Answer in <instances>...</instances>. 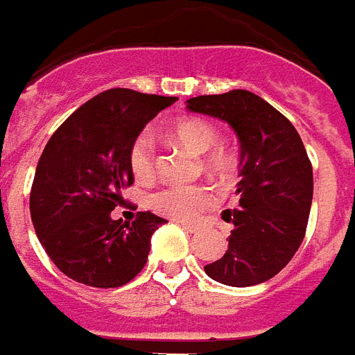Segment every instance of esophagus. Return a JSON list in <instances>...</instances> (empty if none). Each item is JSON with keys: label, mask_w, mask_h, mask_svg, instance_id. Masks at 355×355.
Returning <instances> with one entry per match:
<instances>
[{"label": "esophagus", "mask_w": 355, "mask_h": 355, "mask_svg": "<svg viewBox=\"0 0 355 355\" xmlns=\"http://www.w3.org/2000/svg\"><path fill=\"white\" fill-rule=\"evenodd\" d=\"M183 225V229H185V231H189V232H200V231H204V227L202 225H195V223H181Z\"/></svg>", "instance_id": "esophagus-1"}]
</instances>
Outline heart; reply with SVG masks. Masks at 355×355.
<instances>
[{"label":"heart","mask_w":355,"mask_h":355,"mask_svg":"<svg viewBox=\"0 0 355 355\" xmlns=\"http://www.w3.org/2000/svg\"><path fill=\"white\" fill-rule=\"evenodd\" d=\"M170 138L180 141L191 151L202 153V166L206 172L219 178H231L236 170V151L227 144L217 141L214 124L202 117H183L168 126ZM155 139L149 132L138 134L128 149V164L132 174L146 181L155 174ZM217 191L206 183L193 185H164L155 191L149 198V206L159 216L175 221L195 219L202 211L216 206Z\"/></svg>","instance_id":"heart-1"}]
</instances>
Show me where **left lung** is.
Returning a JSON list of instances; mask_svg holds the SVG:
<instances>
[{
    "mask_svg": "<svg viewBox=\"0 0 355 355\" xmlns=\"http://www.w3.org/2000/svg\"><path fill=\"white\" fill-rule=\"evenodd\" d=\"M187 110L219 117L236 132L240 206L225 209L234 225L229 250L204 266L209 278L232 287L270 280L299 250L312 206V164L289 119L250 90L196 96Z\"/></svg>",
    "mask_w": 355,
    "mask_h": 355,
    "instance_id": "obj_1",
    "label": "left lung"
}]
</instances>
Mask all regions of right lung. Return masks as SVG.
<instances>
[{
    "instance_id": "1",
    "label": "right lung",
    "mask_w": 355,
    "mask_h": 355,
    "mask_svg": "<svg viewBox=\"0 0 355 355\" xmlns=\"http://www.w3.org/2000/svg\"><path fill=\"white\" fill-rule=\"evenodd\" d=\"M178 98L111 89L83 103L54 132L37 162L30 214L54 265L85 286L121 287L146 266L153 232L166 219L138 211L113 219L134 183L128 149Z\"/></svg>"
}]
</instances>
